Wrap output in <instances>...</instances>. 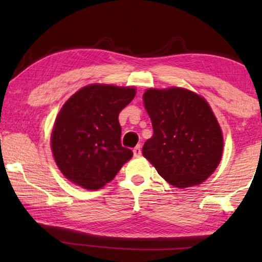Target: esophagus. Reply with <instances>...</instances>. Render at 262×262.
<instances>
[{"label": "esophagus", "instance_id": "1", "mask_svg": "<svg viewBox=\"0 0 262 262\" xmlns=\"http://www.w3.org/2000/svg\"><path fill=\"white\" fill-rule=\"evenodd\" d=\"M133 152H134L135 157L141 156V145H137V147H135L134 150H133Z\"/></svg>", "mask_w": 262, "mask_h": 262}]
</instances>
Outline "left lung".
I'll list each match as a JSON object with an SVG mask.
<instances>
[{
	"label": "left lung",
	"mask_w": 262,
	"mask_h": 262,
	"mask_svg": "<svg viewBox=\"0 0 262 262\" xmlns=\"http://www.w3.org/2000/svg\"><path fill=\"white\" fill-rule=\"evenodd\" d=\"M143 101L154 128L143 156L172 186L200 185L223 152V135L209 104L183 88L149 89Z\"/></svg>",
	"instance_id": "left-lung-1"
}]
</instances>
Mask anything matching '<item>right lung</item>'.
I'll return each mask as SVG.
<instances>
[{
  "label": "right lung",
  "instance_id": "add662e5",
  "mask_svg": "<svg viewBox=\"0 0 262 262\" xmlns=\"http://www.w3.org/2000/svg\"><path fill=\"white\" fill-rule=\"evenodd\" d=\"M135 94L134 86L91 84L62 106L51 142L56 165L68 180L99 189L133 157L132 150L121 145L118 118Z\"/></svg>",
  "mask_w": 262,
  "mask_h": 262
}]
</instances>
